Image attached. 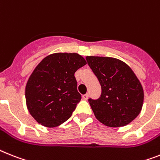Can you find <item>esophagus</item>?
Listing matches in <instances>:
<instances>
[{
	"label": "esophagus",
	"mask_w": 160,
	"mask_h": 160,
	"mask_svg": "<svg viewBox=\"0 0 160 160\" xmlns=\"http://www.w3.org/2000/svg\"><path fill=\"white\" fill-rule=\"evenodd\" d=\"M88 93L83 95V99H84V100H87V99H88Z\"/></svg>",
	"instance_id": "esophagus-1"
}]
</instances>
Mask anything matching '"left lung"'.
<instances>
[{
    "label": "left lung",
    "instance_id": "obj_1",
    "mask_svg": "<svg viewBox=\"0 0 160 160\" xmlns=\"http://www.w3.org/2000/svg\"><path fill=\"white\" fill-rule=\"evenodd\" d=\"M86 60L102 86L98 99H88L95 117L111 128L131 123L144 101L143 88L132 70L115 58L87 56Z\"/></svg>",
    "mask_w": 160,
    "mask_h": 160
}]
</instances>
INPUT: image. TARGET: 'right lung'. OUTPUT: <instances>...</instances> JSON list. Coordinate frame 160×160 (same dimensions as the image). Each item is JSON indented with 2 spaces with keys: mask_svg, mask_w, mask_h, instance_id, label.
I'll return each mask as SVG.
<instances>
[{
  "mask_svg": "<svg viewBox=\"0 0 160 160\" xmlns=\"http://www.w3.org/2000/svg\"><path fill=\"white\" fill-rule=\"evenodd\" d=\"M76 53H55L43 58L25 88L29 113L41 125L53 128L68 120L81 99L75 72L86 64Z\"/></svg>",
  "mask_w": 160,
  "mask_h": 160,
  "instance_id": "right-lung-1",
  "label": "right lung"
}]
</instances>
